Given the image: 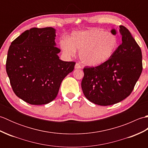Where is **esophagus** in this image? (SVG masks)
<instances>
[{
    "instance_id": "obj_1",
    "label": "esophagus",
    "mask_w": 148,
    "mask_h": 148,
    "mask_svg": "<svg viewBox=\"0 0 148 148\" xmlns=\"http://www.w3.org/2000/svg\"><path fill=\"white\" fill-rule=\"evenodd\" d=\"M74 68L76 69H81V66L79 64H78V63H76V65H75Z\"/></svg>"
}]
</instances>
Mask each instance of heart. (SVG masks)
<instances>
[{"label":"heart","instance_id":"obj_1","mask_svg":"<svg viewBox=\"0 0 148 148\" xmlns=\"http://www.w3.org/2000/svg\"><path fill=\"white\" fill-rule=\"evenodd\" d=\"M60 45L65 55L73 56L78 51L83 64L96 67L104 64L114 55L119 42L112 34L93 28L72 32L69 40H61Z\"/></svg>","mask_w":148,"mask_h":148}]
</instances>
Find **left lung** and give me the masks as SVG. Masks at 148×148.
I'll list each match as a JSON object with an SVG mask.
<instances>
[{
	"label": "left lung",
	"mask_w": 148,
	"mask_h": 148,
	"mask_svg": "<svg viewBox=\"0 0 148 148\" xmlns=\"http://www.w3.org/2000/svg\"><path fill=\"white\" fill-rule=\"evenodd\" d=\"M113 35L117 30H111ZM122 42L112 57L96 67H85L81 88L95 104L110 106L130 95L143 71L142 52L130 31L119 26Z\"/></svg>",
	"instance_id": "obj_1"
}]
</instances>
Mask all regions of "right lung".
<instances>
[{
	"label": "right lung",
	"instance_id": "add662e5",
	"mask_svg": "<svg viewBox=\"0 0 148 148\" xmlns=\"http://www.w3.org/2000/svg\"><path fill=\"white\" fill-rule=\"evenodd\" d=\"M55 37L52 27L32 28L9 46L6 72L11 87L16 95L30 104L53 101L63 79L74 70L75 62L60 59Z\"/></svg>",
	"mask_w": 148,
	"mask_h": 148
}]
</instances>
